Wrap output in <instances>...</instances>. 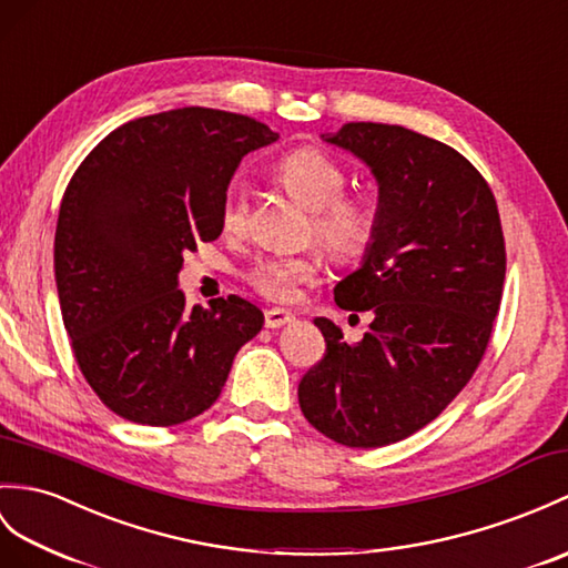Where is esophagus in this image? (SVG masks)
I'll return each instance as SVG.
<instances>
[{"instance_id": "34e87169", "label": "esophagus", "mask_w": 568, "mask_h": 568, "mask_svg": "<svg viewBox=\"0 0 568 568\" xmlns=\"http://www.w3.org/2000/svg\"><path fill=\"white\" fill-rule=\"evenodd\" d=\"M263 320H266V326H268V328H281V326L293 322L295 314L287 312V310L273 307V310H266V314H263Z\"/></svg>"}]
</instances>
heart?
I'll return each instance as SVG.
<instances>
[{
	"mask_svg": "<svg viewBox=\"0 0 568 568\" xmlns=\"http://www.w3.org/2000/svg\"><path fill=\"white\" fill-rule=\"evenodd\" d=\"M275 179L310 210V232L336 261L361 258L377 236L379 210L373 197L346 193L348 176L334 156L314 148H302L275 166ZM248 215L246 193L230 189L222 203L224 232H242ZM320 273V254L300 252L283 256H263L246 271V283L258 295L287 302L300 283H312Z\"/></svg>",
	"mask_w": 568,
	"mask_h": 568,
	"instance_id": "heart-1",
	"label": "heart"
}]
</instances>
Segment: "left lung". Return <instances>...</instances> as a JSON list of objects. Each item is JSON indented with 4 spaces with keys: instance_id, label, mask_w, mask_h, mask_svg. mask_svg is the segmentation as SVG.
I'll return each instance as SVG.
<instances>
[{
    "instance_id": "1",
    "label": "left lung",
    "mask_w": 568,
    "mask_h": 568,
    "mask_svg": "<svg viewBox=\"0 0 568 568\" xmlns=\"http://www.w3.org/2000/svg\"><path fill=\"white\" fill-rule=\"evenodd\" d=\"M322 140L363 160L379 186L375 242L334 287L341 310L373 322L348 344L316 316L326 353L297 397L326 438L382 447L430 424L479 367L504 295V230L489 183L438 140L385 123Z\"/></svg>"
}]
</instances>
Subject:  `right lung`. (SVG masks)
I'll return each mask as SVG.
<instances>
[{
    "instance_id": "add662e5",
    "label": "right lung",
    "mask_w": 568,
    "mask_h": 568,
    "mask_svg": "<svg viewBox=\"0 0 568 568\" xmlns=\"http://www.w3.org/2000/svg\"><path fill=\"white\" fill-rule=\"evenodd\" d=\"M278 140L254 118L174 109L105 135L62 195L55 283L72 353L97 397L142 426L213 406L263 314L236 295L186 305L183 252L222 232L242 156Z\"/></svg>"
}]
</instances>
